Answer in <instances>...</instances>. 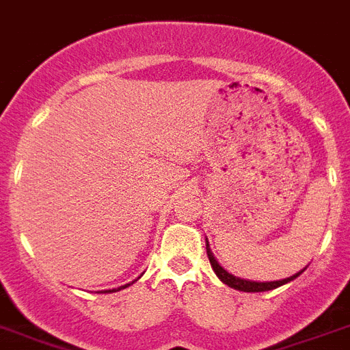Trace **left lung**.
I'll use <instances>...</instances> for the list:
<instances>
[{"label":"left lung","instance_id":"8db88e82","mask_svg":"<svg viewBox=\"0 0 350 350\" xmlns=\"http://www.w3.org/2000/svg\"><path fill=\"white\" fill-rule=\"evenodd\" d=\"M206 250H207V258H209V262L211 267H213V270H215V273L218 275V279H220L224 284H227L229 288H234V290H239V291H248V293H256V291H268V290H275V288H279V286L282 284H288L290 281H293V279H297V277L300 275V273L304 272V270H300V272H297L295 275L291 277H286V279H281V281H265V282H258V281H248V279H241V277H236L232 275V273H229L227 270H225L224 267H221L220 262L216 261V258L213 256V252H211L209 248V241H207L206 238Z\"/></svg>","mask_w":350,"mask_h":350}]
</instances>
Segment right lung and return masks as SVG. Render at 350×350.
Masks as SVG:
<instances>
[{"instance_id":"obj_1","label":"right lung","mask_w":350,"mask_h":350,"mask_svg":"<svg viewBox=\"0 0 350 350\" xmlns=\"http://www.w3.org/2000/svg\"><path fill=\"white\" fill-rule=\"evenodd\" d=\"M135 281H132V282H129V284H125V286H120V288H116V290H109V291H120V290H123V288H129L130 284H134ZM107 291V290H105Z\"/></svg>"}]
</instances>
